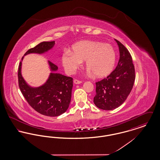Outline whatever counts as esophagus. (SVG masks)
<instances>
[{
  "label": "esophagus",
  "instance_id": "esophagus-1",
  "mask_svg": "<svg viewBox=\"0 0 160 160\" xmlns=\"http://www.w3.org/2000/svg\"><path fill=\"white\" fill-rule=\"evenodd\" d=\"M82 81H80V80H78L77 79H75L74 80V83L76 84H78L82 83Z\"/></svg>",
  "mask_w": 160,
  "mask_h": 160
}]
</instances>
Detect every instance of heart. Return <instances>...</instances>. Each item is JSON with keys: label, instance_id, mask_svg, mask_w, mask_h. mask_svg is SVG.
Returning a JSON list of instances; mask_svg holds the SVG:
<instances>
[{"label": "heart", "instance_id": "b5f03b06", "mask_svg": "<svg viewBox=\"0 0 160 160\" xmlns=\"http://www.w3.org/2000/svg\"><path fill=\"white\" fill-rule=\"evenodd\" d=\"M63 67L68 74H73L85 61L89 73L98 78H104L113 71L116 53L109 44L98 41L85 40L78 42L67 50L61 58Z\"/></svg>", "mask_w": 160, "mask_h": 160}]
</instances>
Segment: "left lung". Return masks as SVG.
<instances>
[{
	"label": "left lung",
	"instance_id": "obj_1",
	"mask_svg": "<svg viewBox=\"0 0 160 160\" xmlns=\"http://www.w3.org/2000/svg\"><path fill=\"white\" fill-rule=\"evenodd\" d=\"M119 47V60L114 71L96 83L93 102L98 108L112 110L121 106L131 91L135 80V69L128 50L114 39Z\"/></svg>",
	"mask_w": 160,
	"mask_h": 160
}]
</instances>
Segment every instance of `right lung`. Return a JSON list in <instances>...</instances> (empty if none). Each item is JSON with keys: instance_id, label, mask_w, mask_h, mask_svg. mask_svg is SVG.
Segmentation results:
<instances>
[{"instance_id": "add662e5", "label": "right lung", "mask_w": 160, "mask_h": 160, "mask_svg": "<svg viewBox=\"0 0 160 160\" xmlns=\"http://www.w3.org/2000/svg\"><path fill=\"white\" fill-rule=\"evenodd\" d=\"M55 41L42 42L29 49L24 56L31 53H45L53 48ZM24 56L20 63L18 77V85L22 94L35 110L47 116H58L68 108L73 86L72 78L56 72L58 67L48 61L51 72L47 81L38 87H32L25 81L22 74Z\"/></svg>"}]
</instances>
